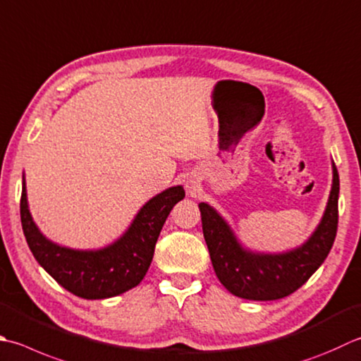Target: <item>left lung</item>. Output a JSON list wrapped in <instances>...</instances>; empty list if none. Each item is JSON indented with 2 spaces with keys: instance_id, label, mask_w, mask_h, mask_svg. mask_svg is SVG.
Masks as SVG:
<instances>
[{
  "instance_id": "1",
  "label": "left lung",
  "mask_w": 361,
  "mask_h": 361,
  "mask_svg": "<svg viewBox=\"0 0 361 361\" xmlns=\"http://www.w3.org/2000/svg\"><path fill=\"white\" fill-rule=\"evenodd\" d=\"M340 176L334 164V185L319 227L302 247L281 255H258L244 250L227 222L207 203H200L203 236L221 283L238 298L277 300L305 283L334 245L338 228Z\"/></svg>"
}]
</instances>
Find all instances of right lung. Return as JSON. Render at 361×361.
Returning a JSON list of instances; mask_svg holds the SVG:
<instances>
[{
	"instance_id": "add662e5",
	"label": "right lung",
	"mask_w": 361,
	"mask_h": 361,
	"mask_svg": "<svg viewBox=\"0 0 361 361\" xmlns=\"http://www.w3.org/2000/svg\"><path fill=\"white\" fill-rule=\"evenodd\" d=\"M183 199L185 189L169 188L144 204L128 231L117 243L95 252L72 250L48 241L35 227L27 209L23 180L21 227L34 258L62 288L82 299H108L142 281L153 259L162 225Z\"/></svg>"
}]
</instances>
